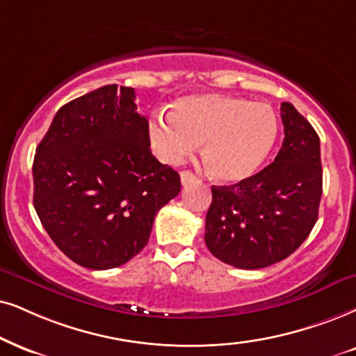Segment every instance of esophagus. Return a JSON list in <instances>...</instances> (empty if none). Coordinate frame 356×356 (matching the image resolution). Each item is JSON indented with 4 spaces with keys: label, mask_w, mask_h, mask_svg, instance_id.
<instances>
[{
    "label": "esophagus",
    "mask_w": 356,
    "mask_h": 356,
    "mask_svg": "<svg viewBox=\"0 0 356 356\" xmlns=\"http://www.w3.org/2000/svg\"><path fill=\"white\" fill-rule=\"evenodd\" d=\"M193 179H195V175H193V172H191V170H182V172H181V182H182V186H186V184L192 182Z\"/></svg>",
    "instance_id": "obj_1"
}]
</instances>
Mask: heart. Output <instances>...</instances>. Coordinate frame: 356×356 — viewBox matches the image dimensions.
<instances>
[{"label":"heart","mask_w":356,"mask_h":356,"mask_svg":"<svg viewBox=\"0 0 356 356\" xmlns=\"http://www.w3.org/2000/svg\"><path fill=\"white\" fill-rule=\"evenodd\" d=\"M277 116L264 103L204 93L172 103L169 118L149 123V143L165 164H181L202 143V161L213 179L236 184L253 175L276 145Z\"/></svg>","instance_id":"obj_1"}]
</instances>
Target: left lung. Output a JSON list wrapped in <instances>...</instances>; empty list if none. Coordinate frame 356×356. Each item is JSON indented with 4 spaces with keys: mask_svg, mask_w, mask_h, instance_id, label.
<instances>
[{
    "mask_svg": "<svg viewBox=\"0 0 356 356\" xmlns=\"http://www.w3.org/2000/svg\"><path fill=\"white\" fill-rule=\"evenodd\" d=\"M281 120L284 141L274 163L235 186L211 187L205 243L230 266L261 269L286 259L317 222L321 139L291 103L281 105Z\"/></svg>",
    "mask_w": 356,
    "mask_h": 356,
    "instance_id": "obj_1",
    "label": "left lung"
}]
</instances>
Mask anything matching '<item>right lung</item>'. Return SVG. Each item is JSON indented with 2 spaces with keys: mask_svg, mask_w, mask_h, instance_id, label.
<instances>
[{
  "mask_svg": "<svg viewBox=\"0 0 356 356\" xmlns=\"http://www.w3.org/2000/svg\"><path fill=\"white\" fill-rule=\"evenodd\" d=\"M134 88L105 85L65 103L35 149L34 209L65 256L88 269L128 263L181 177L149 149Z\"/></svg>",
  "mask_w": 356,
  "mask_h": 356,
  "instance_id": "obj_1",
  "label": "right lung"
}]
</instances>
